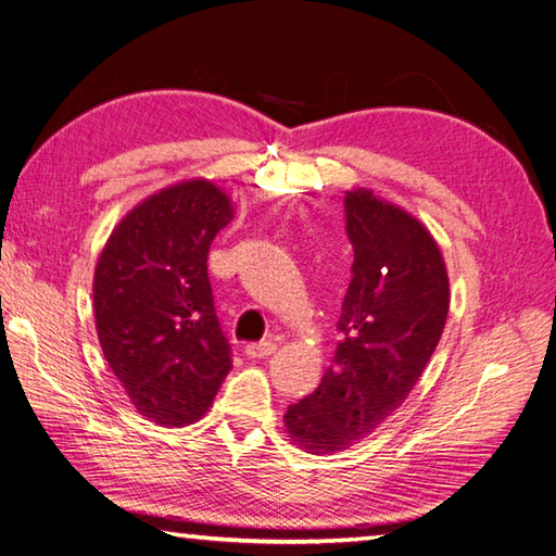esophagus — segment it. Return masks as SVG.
<instances>
[{"mask_svg": "<svg viewBox=\"0 0 556 556\" xmlns=\"http://www.w3.org/2000/svg\"><path fill=\"white\" fill-rule=\"evenodd\" d=\"M277 351L275 341H261V343H251L247 345V355L249 357H269Z\"/></svg>", "mask_w": 556, "mask_h": 556, "instance_id": "esophagus-1", "label": "esophagus"}]
</instances>
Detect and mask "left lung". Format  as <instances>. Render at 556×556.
I'll use <instances>...</instances> for the list:
<instances>
[{
  "label": "left lung",
  "mask_w": 556,
  "mask_h": 556,
  "mask_svg": "<svg viewBox=\"0 0 556 556\" xmlns=\"http://www.w3.org/2000/svg\"><path fill=\"white\" fill-rule=\"evenodd\" d=\"M343 203L355 261L337 321L341 341L317 391L283 415L291 443L313 455L351 447L405 403L450 309L447 269L431 231L363 187Z\"/></svg>",
  "instance_id": "8db88e82"
}]
</instances>
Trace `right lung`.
I'll return each mask as SVG.
<instances>
[{
    "mask_svg": "<svg viewBox=\"0 0 556 556\" xmlns=\"http://www.w3.org/2000/svg\"><path fill=\"white\" fill-rule=\"evenodd\" d=\"M235 208L208 179L165 187L127 213L94 269L103 357L161 426L201 419L231 369L208 281V251Z\"/></svg>",
    "mask_w": 556,
    "mask_h": 556,
    "instance_id": "add662e5",
    "label": "right lung"
}]
</instances>
